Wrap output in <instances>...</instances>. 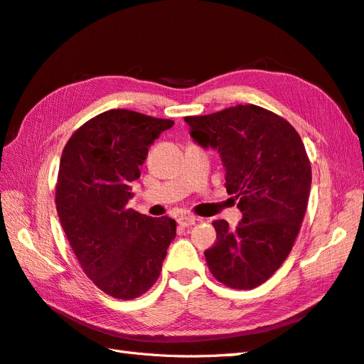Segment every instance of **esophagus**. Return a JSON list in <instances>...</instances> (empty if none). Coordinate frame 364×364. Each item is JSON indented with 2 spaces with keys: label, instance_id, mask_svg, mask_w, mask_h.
<instances>
[{
  "label": "esophagus",
  "instance_id": "1",
  "mask_svg": "<svg viewBox=\"0 0 364 364\" xmlns=\"http://www.w3.org/2000/svg\"><path fill=\"white\" fill-rule=\"evenodd\" d=\"M196 222H197V218L191 217V215H182V217L178 218V223L182 228H190V226L196 225Z\"/></svg>",
  "mask_w": 364,
  "mask_h": 364
}]
</instances>
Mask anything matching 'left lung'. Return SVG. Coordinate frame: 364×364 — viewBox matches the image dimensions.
<instances>
[{
	"mask_svg": "<svg viewBox=\"0 0 364 364\" xmlns=\"http://www.w3.org/2000/svg\"><path fill=\"white\" fill-rule=\"evenodd\" d=\"M185 123L194 142L218 151L226 190L243 214L235 229L225 220L213 223L217 241L205 252L208 267L226 287L255 289L282 266L299 234L311 188L304 142L289 121L255 105Z\"/></svg>",
	"mask_w": 364,
	"mask_h": 364,
	"instance_id": "left-lung-1",
	"label": "left lung"
}]
</instances>
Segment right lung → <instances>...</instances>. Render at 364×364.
<instances>
[{
	"mask_svg": "<svg viewBox=\"0 0 364 364\" xmlns=\"http://www.w3.org/2000/svg\"><path fill=\"white\" fill-rule=\"evenodd\" d=\"M174 121L111 109L77 129L60 158L56 208L86 277L117 299H135L159 278L176 222L127 206L149 147Z\"/></svg>",
	"mask_w": 364,
	"mask_h": 364,
	"instance_id": "right-lung-1",
	"label": "right lung"
}]
</instances>
